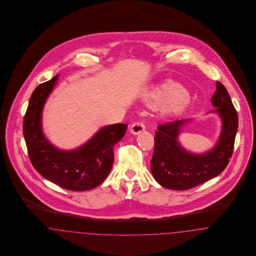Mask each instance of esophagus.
<instances>
[{
	"mask_svg": "<svg viewBox=\"0 0 256 256\" xmlns=\"http://www.w3.org/2000/svg\"><path fill=\"white\" fill-rule=\"evenodd\" d=\"M145 128H146L145 124L143 122H134L130 126V132H132V134H139L143 130H145Z\"/></svg>",
	"mask_w": 256,
	"mask_h": 256,
	"instance_id": "34e87169",
	"label": "esophagus"
}]
</instances>
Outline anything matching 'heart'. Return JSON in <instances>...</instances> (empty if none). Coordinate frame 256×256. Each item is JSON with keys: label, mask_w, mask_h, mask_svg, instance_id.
Listing matches in <instances>:
<instances>
[{"label": "heart", "mask_w": 256, "mask_h": 256, "mask_svg": "<svg viewBox=\"0 0 256 256\" xmlns=\"http://www.w3.org/2000/svg\"><path fill=\"white\" fill-rule=\"evenodd\" d=\"M187 92L182 86L168 84L161 91L150 94V98L161 106L166 113H174L182 110L186 104Z\"/></svg>", "instance_id": "b5f03b06"}]
</instances>
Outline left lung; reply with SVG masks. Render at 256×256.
<instances>
[{"mask_svg":"<svg viewBox=\"0 0 256 256\" xmlns=\"http://www.w3.org/2000/svg\"><path fill=\"white\" fill-rule=\"evenodd\" d=\"M212 104L222 121L219 141L213 150L202 154L186 152L178 135L189 119L159 124L154 137L150 169L156 180L172 190H187L219 176L232 158L238 130V114L226 88L217 82L211 98Z\"/></svg>","mask_w":256,"mask_h":256,"instance_id":"obj_1","label":"left lung"}]
</instances>
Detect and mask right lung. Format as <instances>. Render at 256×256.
<instances>
[{
	"instance_id": "1",
	"label": "right lung",
	"mask_w": 256,
	"mask_h": 256,
	"mask_svg": "<svg viewBox=\"0 0 256 256\" xmlns=\"http://www.w3.org/2000/svg\"><path fill=\"white\" fill-rule=\"evenodd\" d=\"M58 76L34 91L23 122L28 156L34 169L50 182L71 191H86L104 182L111 170L113 148L126 134L128 124H115L100 128L84 146L60 150L45 138L41 128L44 104Z\"/></svg>"
}]
</instances>
